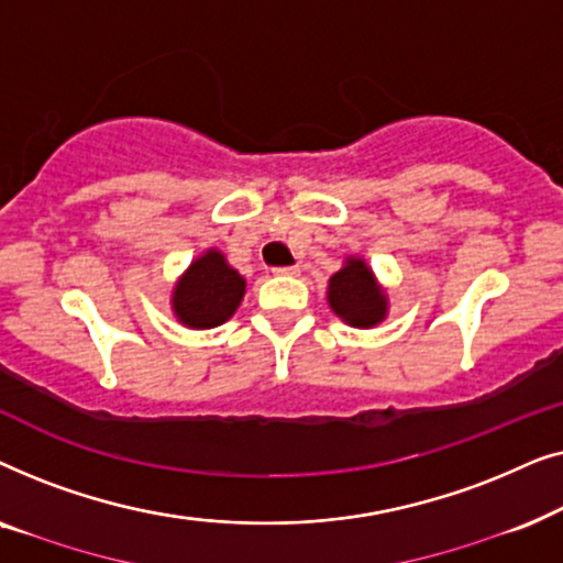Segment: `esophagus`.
Masks as SVG:
<instances>
[{"label": "esophagus", "mask_w": 563, "mask_h": 563, "mask_svg": "<svg viewBox=\"0 0 563 563\" xmlns=\"http://www.w3.org/2000/svg\"><path fill=\"white\" fill-rule=\"evenodd\" d=\"M276 276H297L299 268L297 266H282V268H274Z\"/></svg>", "instance_id": "obj_1"}]
</instances>
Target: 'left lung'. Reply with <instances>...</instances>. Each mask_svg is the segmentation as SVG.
Listing matches in <instances>:
<instances>
[{
    "label": "left lung",
    "mask_w": 563,
    "mask_h": 563,
    "mask_svg": "<svg viewBox=\"0 0 563 563\" xmlns=\"http://www.w3.org/2000/svg\"><path fill=\"white\" fill-rule=\"evenodd\" d=\"M328 305L345 325L364 330L376 328L389 314L387 289L361 256H345L343 266L330 276Z\"/></svg>",
    "instance_id": "1"
}]
</instances>
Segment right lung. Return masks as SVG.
Returning <instances> with one entry per match:
<instances>
[{"label": "right lung", "mask_w": 563, "mask_h": 563, "mask_svg": "<svg viewBox=\"0 0 563 563\" xmlns=\"http://www.w3.org/2000/svg\"><path fill=\"white\" fill-rule=\"evenodd\" d=\"M243 295L245 276L228 264L225 253L207 249L176 279L168 305L184 328L210 330L233 318Z\"/></svg>", "instance_id": "obj_1"}]
</instances>
